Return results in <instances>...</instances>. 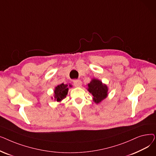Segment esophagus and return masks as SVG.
<instances>
[{
  "label": "esophagus",
  "instance_id": "1",
  "mask_svg": "<svg viewBox=\"0 0 156 156\" xmlns=\"http://www.w3.org/2000/svg\"><path fill=\"white\" fill-rule=\"evenodd\" d=\"M73 84L75 87H81V81L80 80H75L73 81Z\"/></svg>",
  "mask_w": 156,
  "mask_h": 156
}]
</instances>
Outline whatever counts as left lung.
Listing matches in <instances>:
<instances>
[{
    "label": "left lung",
    "instance_id": "8db88e82",
    "mask_svg": "<svg viewBox=\"0 0 156 156\" xmlns=\"http://www.w3.org/2000/svg\"><path fill=\"white\" fill-rule=\"evenodd\" d=\"M88 91L93 95L94 101L96 104H99L107 97L108 88L101 81L93 78L88 84Z\"/></svg>",
    "mask_w": 156,
    "mask_h": 156
}]
</instances>
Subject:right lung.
Segmentation results:
<instances>
[{
    "label": "right lung",
    "instance_id": "1",
    "mask_svg": "<svg viewBox=\"0 0 156 156\" xmlns=\"http://www.w3.org/2000/svg\"><path fill=\"white\" fill-rule=\"evenodd\" d=\"M69 87H72L71 85H64L62 83L57 85L54 89V99L57 102H61L62 99L66 97Z\"/></svg>",
    "mask_w": 156,
    "mask_h": 156
}]
</instances>
